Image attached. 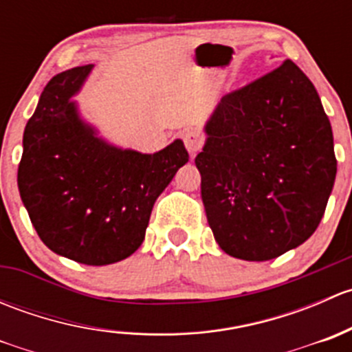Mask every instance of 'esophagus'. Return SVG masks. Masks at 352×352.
<instances>
[{"mask_svg": "<svg viewBox=\"0 0 352 352\" xmlns=\"http://www.w3.org/2000/svg\"><path fill=\"white\" fill-rule=\"evenodd\" d=\"M182 138H184V144H186L187 151H189L190 156H194L197 151H201L202 144H204V138H202L201 133H197V131H186Z\"/></svg>", "mask_w": 352, "mask_h": 352, "instance_id": "34e87169", "label": "esophagus"}]
</instances>
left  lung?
<instances>
[{"label":"left lung","instance_id":"1","mask_svg":"<svg viewBox=\"0 0 352 352\" xmlns=\"http://www.w3.org/2000/svg\"><path fill=\"white\" fill-rule=\"evenodd\" d=\"M196 156L216 243L242 261H271L317 230L337 160L329 117L293 61L225 95Z\"/></svg>","mask_w":352,"mask_h":352}]
</instances>
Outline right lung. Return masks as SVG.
Instances as JSON below:
<instances>
[{
    "label": "right lung",
    "instance_id": "right-lung-1",
    "mask_svg": "<svg viewBox=\"0 0 352 352\" xmlns=\"http://www.w3.org/2000/svg\"><path fill=\"white\" fill-rule=\"evenodd\" d=\"M94 65L56 74L23 133L19 190L41 240L87 265L129 257L143 243L156 197L189 162L182 140L156 153L110 143L80 112Z\"/></svg>",
    "mask_w": 352,
    "mask_h": 352
}]
</instances>
